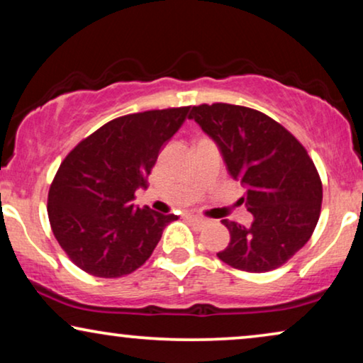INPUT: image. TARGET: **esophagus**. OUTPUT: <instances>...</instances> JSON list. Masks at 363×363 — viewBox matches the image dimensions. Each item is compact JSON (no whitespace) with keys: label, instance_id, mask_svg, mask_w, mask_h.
<instances>
[{"label":"esophagus","instance_id":"esophagus-1","mask_svg":"<svg viewBox=\"0 0 363 363\" xmlns=\"http://www.w3.org/2000/svg\"><path fill=\"white\" fill-rule=\"evenodd\" d=\"M188 218H190V221L195 223V225H196L198 228H203V226H206V225H208V220H206V218H203V216H198V215H188Z\"/></svg>","mask_w":363,"mask_h":363}]
</instances>
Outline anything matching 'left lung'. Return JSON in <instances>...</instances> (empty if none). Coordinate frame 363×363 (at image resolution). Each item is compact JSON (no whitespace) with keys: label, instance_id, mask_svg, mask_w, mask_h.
Masks as SVG:
<instances>
[{"label":"left lung","instance_id":"obj_1","mask_svg":"<svg viewBox=\"0 0 363 363\" xmlns=\"http://www.w3.org/2000/svg\"><path fill=\"white\" fill-rule=\"evenodd\" d=\"M220 148L228 172L246 188L251 226L225 220L230 245L218 257L236 269L267 272L309 241L320 215L322 182L302 143L266 113L231 104L191 107Z\"/></svg>","mask_w":363,"mask_h":363}]
</instances>
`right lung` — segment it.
Masks as SVG:
<instances>
[{
	"mask_svg": "<svg viewBox=\"0 0 363 363\" xmlns=\"http://www.w3.org/2000/svg\"><path fill=\"white\" fill-rule=\"evenodd\" d=\"M190 107L113 118L69 152L48 195L52 233L74 264L96 277L138 269L175 215L132 205L162 147L183 125Z\"/></svg>",
	"mask_w": 363,
	"mask_h": 363,
	"instance_id": "add662e5",
	"label": "right lung"
}]
</instances>
